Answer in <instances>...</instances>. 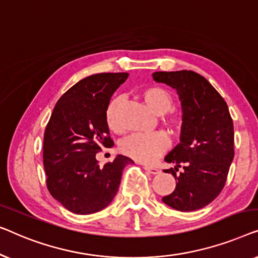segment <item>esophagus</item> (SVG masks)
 <instances>
[{
    "instance_id": "obj_1",
    "label": "esophagus",
    "mask_w": 258,
    "mask_h": 258,
    "mask_svg": "<svg viewBox=\"0 0 258 258\" xmlns=\"http://www.w3.org/2000/svg\"><path fill=\"white\" fill-rule=\"evenodd\" d=\"M144 168H145V170H147V172L151 173V174H159V173H160V169L157 168V167H153V166L146 165V166H144Z\"/></svg>"
}]
</instances>
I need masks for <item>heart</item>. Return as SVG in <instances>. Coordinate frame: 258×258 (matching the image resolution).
Returning <instances> with one entry per match:
<instances>
[{
	"mask_svg": "<svg viewBox=\"0 0 258 258\" xmlns=\"http://www.w3.org/2000/svg\"><path fill=\"white\" fill-rule=\"evenodd\" d=\"M140 96L145 103L154 113L164 114L173 106V97L166 89L160 86H147L141 90ZM122 103L121 96H115L108 101L105 110V121L110 131L120 133L122 125L120 121V106ZM166 122L174 128L181 124L180 115L168 113ZM169 138L164 132L151 134H133L120 144V152L126 157H130L139 162H152L158 159L169 147Z\"/></svg>",
	"mask_w": 258,
	"mask_h": 258,
	"instance_id": "b5f03b06",
	"label": "heart"
}]
</instances>
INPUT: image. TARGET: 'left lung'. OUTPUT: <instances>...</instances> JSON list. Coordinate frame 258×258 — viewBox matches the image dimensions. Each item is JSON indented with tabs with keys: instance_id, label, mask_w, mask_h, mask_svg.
Returning a JSON list of instances; mask_svg holds the SVG:
<instances>
[{
	"instance_id": "left-lung-1",
	"label": "left lung",
	"mask_w": 258,
	"mask_h": 258,
	"mask_svg": "<svg viewBox=\"0 0 258 258\" xmlns=\"http://www.w3.org/2000/svg\"><path fill=\"white\" fill-rule=\"evenodd\" d=\"M153 79L175 89L182 107L180 144L165 161L175 177L172 194L162 198L180 212L201 209L219 197L234 159V125L227 103L213 85L194 71H158ZM180 166L184 170L176 172Z\"/></svg>"
}]
</instances>
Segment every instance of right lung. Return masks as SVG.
<instances>
[{"label": "right lung", "mask_w": 258, "mask_h": 258, "mask_svg": "<svg viewBox=\"0 0 258 258\" xmlns=\"http://www.w3.org/2000/svg\"><path fill=\"white\" fill-rule=\"evenodd\" d=\"M128 74H97L75 84L59 98L45 127L43 165L50 194L75 214H93L117 194L125 166L117 155L103 167L96 154L114 145L105 121L112 94Z\"/></svg>", "instance_id": "1"}]
</instances>
